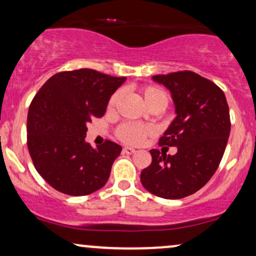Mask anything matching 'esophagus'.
Wrapping results in <instances>:
<instances>
[{
  "mask_svg": "<svg viewBox=\"0 0 256 256\" xmlns=\"http://www.w3.org/2000/svg\"><path fill=\"white\" fill-rule=\"evenodd\" d=\"M136 149H133V148H129V146H126V148H123V152L124 154H127V155H132V154H134L136 152Z\"/></svg>",
  "mask_w": 256,
  "mask_h": 256,
  "instance_id": "34e87169",
  "label": "esophagus"
}]
</instances>
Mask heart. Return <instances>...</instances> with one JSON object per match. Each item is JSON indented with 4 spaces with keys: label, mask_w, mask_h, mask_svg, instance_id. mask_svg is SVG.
Returning <instances> with one entry per match:
<instances>
[{
    "label": "heart",
    "mask_w": 256,
    "mask_h": 256,
    "mask_svg": "<svg viewBox=\"0 0 256 256\" xmlns=\"http://www.w3.org/2000/svg\"><path fill=\"white\" fill-rule=\"evenodd\" d=\"M145 105L149 107L150 111L160 110L162 112L170 104V96L164 89L156 85H146L140 89ZM122 92H116L110 98L107 108L114 110L120 101ZM152 134V128L149 126L136 124V123H123L116 129V136L122 142L128 145H140L144 140Z\"/></svg>",
    "instance_id": "obj_1"
}]
</instances>
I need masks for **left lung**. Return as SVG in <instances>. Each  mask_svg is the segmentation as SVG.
Wrapping results in <instances>:
<instances>
[{
    "label": "left lung",
    "mask_w": 256,
    "mask_h": 256,
    "mask_svg": "<svg viewBox=\"0 0 256 256\" xmlns=\"http://www.w3.org/2000/svg\"><path fill=\"white\" fill-rule=\"evenodd\" d=\"M171 92L176 116L160 146H176V155L150 150V166L140 173L148 192L164 199L194 194L216 172L230 132V108L215 83L190 70L154 76Z\"/></svg>",
    "instance_id": "1"
}]
</instances>
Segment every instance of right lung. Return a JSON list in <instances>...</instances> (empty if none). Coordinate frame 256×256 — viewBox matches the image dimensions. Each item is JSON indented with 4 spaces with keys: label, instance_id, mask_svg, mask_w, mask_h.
I'll use <instances>...</instances> for the list:
<instances>
[{
    "label": "right lung",
    "instance_id": "obj_1",
    "mask_svg": "<svg viewBox=\"0 0 256 256\" xmlns=\"http://www.w3.org/2000/svg\"><path fill=\"white\" fill-rule=\"evenodd\" d=\"M126 80L98 70L52 76L35 95L26 120L28 150L35 168L54 189L82 196L105 186L122 148L106 140L85 142L86 124L105 114L110 98Z\"/></svg>",
    "mask_w": 256,
    "mask_h": 256
}]
</instances>
